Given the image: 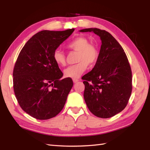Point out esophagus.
I'll return each instance as SVG.
<instances>
[{"label":"esophagus","mask_w":150,"mask_h":150,"mask_svg":"<svg viewBox=\"0 0 150 150\" xmlns=\"http://www.w3.org/2000/svg\"><path fill=\"white\" fill-rule=\"evenodd\" d=\"M73 81L74 83H76V82H77L79 81V79H73Z\"/></svg>","instance_id":"34e87169"}]
</instances>
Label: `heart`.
<instances>
[{
	"instance_id": "b5f03b06",
	"label": "heart",
	"mask_w": 150,
	"mask_h": 150,
	"mask_svg": "<svg viewBox=\"0 0 150 150\" xmlns=\"http://www.w3.org/2000/svg\"><path fill=\"white\" fill-rule=\"evenodd\" d=\"M67 48L77 52L76 56V62L77 63L65 69L64 73L66 77L79 78L87 69L88 65L92 66L97 61V47L93 44L89 43L88 39L84 36H78L73 39L67 44ZM53 58L57 65L66 66V55L60 49L54 51Z\"/></svg>"
}]
</instances>
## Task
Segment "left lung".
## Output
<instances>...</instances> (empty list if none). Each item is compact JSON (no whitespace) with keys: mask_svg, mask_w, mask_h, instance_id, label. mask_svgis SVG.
Listing matches in <instances>:
<instances>
[{"mask_svg":"<svg viewBox=\"0 0 150 150\" xmlns=\"http://www.w3.org/2000/svg\"><path fill=\"white\" fill-rule=\"evenodd\" d=\"M80 31H93L102 42L94 68L82 77L84 80V100L94 115L103 119L111 117L126 108L132 94V73L128 57L108 31L98 28Z\"/></svg>","mask_w":150,"mask_h":150,"instance_id":"8db88e82","label":"left lung"}]
</instances>
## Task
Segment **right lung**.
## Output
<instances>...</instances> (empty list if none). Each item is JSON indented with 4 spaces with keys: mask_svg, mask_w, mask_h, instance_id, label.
Here are the masks:
<instances>
[{
    "mask_svg": "<svg viewBox=\"0 0 150 150\" xmlns=\"http://www.w3.org/2000/svg\"><path fill=\"white\" fill-rule=\"evenodd\" d=\"M74 30L38 32L22 47L16 60L13 72L15 97L22 109L37 119H52L64 106L73 81L61 79L63 73L53 54Z\"/></svg>",
    "mask_w": 150,
    "mask_h": 150,
    "instance_id": "obj_1",
    "label": "right lung"
}]
</instances>
